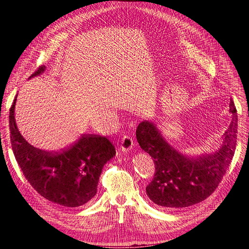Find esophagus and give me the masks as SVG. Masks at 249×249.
Segmentation results:
<instances>
[{
	"label": "esophagus",
	"instance_id": "1",
	"mask_svg": "<svg viewBox=\"0 0 249 249\" xmlns=\"http://www.w3.org/2000/svg\"><path fill=\"white\" fill-rule=\"evenodd\" d=\"M134 146V140L131 136H127V135H124L122 140V145H120V149L123 150L124 153L129 152Z\"/></svg>",
	"mask_w": 249,
	"mask_h": 249
}]
</instances>
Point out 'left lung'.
<instances>
[{"label": "left lung", "mask_w": 249, "mask_h": 249, "mask_svg": "<svg viewBox=\"0 0 249 249\" xmlns=\"http://www.w3.org/2000/svg\"><path fill=\"white\" fill-rule=\"evenodd\" d=\"M231 122L223 134L221 146L212 154L189 157L172 147L157 125L143 120L136 130L140 147L154 159L156 173L146 194L163 209L186 208L209 197L221 182L237 145L238 116L231 100Z\"/></svg>", "instance_id": "left-lung-1"}]
</instances>
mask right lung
I'll use <instances>...</instances> for the list:
<instances>
[{
	"label": "right lung",
	"mask_w": 249,
	"mask_h": 249,
	"mask_svg": "<svg viewBox=\"0 0 249 249\" xmlns=\"http://www.w3.org/2000/svg\"><path fill=\"white\" fill-rule=\"evenodd\" d=\"M42 65L31 77L39 76ZM17 97L10 108V140L14 157L28 182L41 196L66 208L85 205L94 197L104 165L115 156L106 137L84 134L60 152L36 148L21 136L14 117Z\"/></svg>",
	"instance_id": "1"
}]
</instances>
